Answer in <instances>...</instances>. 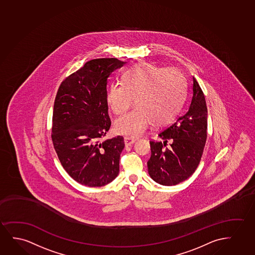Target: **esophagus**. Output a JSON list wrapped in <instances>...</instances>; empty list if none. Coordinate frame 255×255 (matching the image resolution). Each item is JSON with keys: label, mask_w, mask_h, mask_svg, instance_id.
Segmentation results:
<instances>
[{"label": "esophagus", "mask_w": 255, "mask_h": 255, "mask_svg": "<svg viewBox=\"0 0 255 255\" xmlns=\"http://www.w3.org/2000/svg\"><path fill=\"white\" fill-rule=\"evenodd\" d=\"M124 142H125L126 146H130L131 144H133L134 142H136V140H135V139L131 138V137H125Z\"/></svg>", "instance_id": "34e87169"}]
</instances>
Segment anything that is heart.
Listing matches in <instances>:
<instances>
[{
    "mask_svg": "<svg viewBox=\"0 0 255 255\" xmlns=\"http://www.w3.org/2000/svg\"><path fill=\"white\" fill-rule=\"evenodd\" d=\"M185 95V82L175 68H163L149 63H138L126 71L124 84L113 83L106 100L117 115L129 109L134 99L136 107L117 119L118 134L136 137L146 131L152 122L159 127L175 119Z\"/></svg>",
    "mask_w": 255,
    "mask_h": 255,
    "instance_id": "b5f03b06",
    "label": "heart"
}]
</instances>
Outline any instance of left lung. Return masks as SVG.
<instances>
[{
    "label": "left lung",
    "instance_id": "1",
    "mask_svg": "<svg viewBox=\"0 0 255 255\" xmlns=\"http://www.w3.org/2000/svg\"><path fill=\"white\" fill-rule=\"evenodd\" d=\"M189 107L182 116L159 133L162 142L150 141L147 162L150 177L161 185H176L193 175L207 140L208 110L204 94L193 77ZM172 143L167 147L166 142Z\"/></svg>",
    "mask_w": 255,
    "mask_h": 255
}]
</instances>
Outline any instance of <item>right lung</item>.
Instances as JSON below:
<instances>
[{"mask_svg": "<svg viewBox=\"0 0 255 255\" xmlns=\"http://www.w3.org/2000/svg\"><path fill=\"white\" fill-rule=\"evenodd\" d=\"M126 64L115 58L90 60L58 90L53 106V146L65 170L82 185L101 187L119 175L124 138H101L111 127L108 78Z\"/></svg>", "mask_w": 255, "mask_h": 255, "instance_id": "obj_1", "label": "right lung"}]
</instances>
